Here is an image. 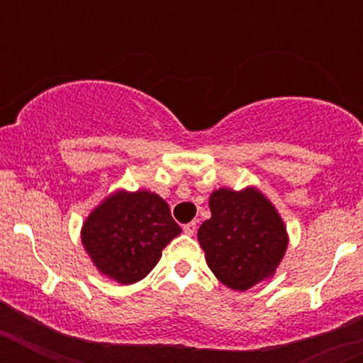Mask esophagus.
<instances>
[{"instance_id":"1","label":"esophagus","mask_w":363,"mask_h":363,"mask_svg":"<svg viewBox=\"0 0 363 363\" xmlns=\"http://www.w3.org/2000/svg\"><path fill=\"white\" fill-rule=\"evenodd\" d=\"M184 233L186 235H193V233H195V230H196V223L195 221H191V223H188V225H184Z\"/></svg>"}]
</instances>
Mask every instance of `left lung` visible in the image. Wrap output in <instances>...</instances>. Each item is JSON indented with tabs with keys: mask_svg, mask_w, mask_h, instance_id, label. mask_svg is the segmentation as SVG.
I'll return each instance as SVG.
<instances>
[{
	"mask_svg": "<svg viewBox=\"0 0 363 363\" xmlns=\"http://www.w3.org/2000/svg\"><path fill=\"white\" fill-rule=\"evenodd\" d=\"M211 219L199 228L208 269L225 286L246 291L274 276L288 247L284 221L256 188H219L208 199Z\"/></svg>",
	"mask_w": 363,
	"mask_h": 363,
	"instance_id": "8db88e82",
	"label": "left lung"
}]
</instances>
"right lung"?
<instances>
[{"instance_id": "1", "label": "right lung", "mask_w": 363, "mask_h": 363, "mask_svg": "<svg viewBox=\"0 0 363 363\" xmlns=\"http://www.w3.org/2000/svg\"><path fill=\"white\" fill-rule=\"evenodd\" d=\"M179 233L181 226L160 195L121 189L87 216L80 239L98 272L121 284H133L155 269L161 251Z\"/></svg>"}]
</instances>
